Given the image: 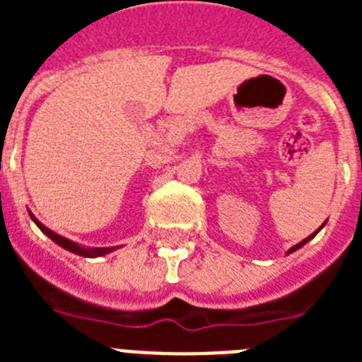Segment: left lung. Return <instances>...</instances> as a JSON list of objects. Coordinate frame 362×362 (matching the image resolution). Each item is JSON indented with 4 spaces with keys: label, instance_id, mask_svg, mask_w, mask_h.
<instances>
[{
    "label": "left lung",
    "instance_id": "left-lung-1",
    "mask_svg": "<svg viewBox=\"0 0 362 362\" xmlns=\"http://www.w3.org/2000/svg\"><path fill=\"white\" fill-rule=\"evenodd\" d=\"M322 226H325V225H322ZM322 226H321V228H322ZM321 228H319V230H321ZM319 230H317V232H319ZM317 232H313V233H312V235H308V238H306V239H303V241H300V243H299V245L292 246V248H290V250H288V254H292V252L299 250L300 246H303V245H306V243H308V241H310V239H312V238H315V233H317Z\"/></svg>",
    "mask_w": 362,
    "mask_h": 362
}]
</instances>
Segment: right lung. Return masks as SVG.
<instances>
[{"label":"right lung","mask_w":362,"mask_h":362,"mask_svg":"<svg viewBox=\"0 0 362 362\" xmlns=\"http://www.w3.org/2000/svg\"><path fill=\"white\" fill-rule=\"evenodd\" d=\"M30 217H32V221H34V223L37 225V228H40L45 235H49V238L52 239L56 245H59L62 248H65V250L72 252V254H76V255H81V257H99V255L110 254L112 250H116V246H112V248H85V246H79L78 243L70 241V239H66V238H62V235H57V233L52 232L50 228H47V226H45L43 223H40V221L32 216V214H30Z\"/></svg>","instance_id":"1"}]
</instances>
